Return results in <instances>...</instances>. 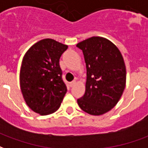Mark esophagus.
I'll return each instance as SVG.
<instances>
[{
  "mask_svg": "<svg viewBox=\"0 0 148 148\" xmlns=\"http://www.w3.org/2000/svg\"><path fill=\"white\" fill-rule=\"evenodd\" d=\"M75 84H76V81H73V82H71L70 83V85H71V87H73Z\"/></svg>",
  "mask_w": 148,
  "mask_h": 148,
  "instance_id": "obj_1",
  "label": "esophagus"
}]
</instances>
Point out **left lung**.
<instances>
[{
    "label": "left lung",
    "mask_w": 148,
    "mask_h": 148,
    "mask_svg": "<svg viewBox=\"0 0 148 148\" xmlns=\"http://www.w3.org/2000/svg\"><path fill=\"white\" fill-rule=\"evenodd\" d=\"M85 57L87 70L84 96L80 108L91 115L104 114L114 108L126 83V69L120 50L103 37H92L77 44Z\"/></svg>",
    "instance_id": "left-lung-1"
}]
</instances>
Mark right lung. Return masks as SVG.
I'll list each match as a JSON object with an SVG mask.
<instances>
[{"instance_id": "1", "label": "right lung", "mask_w": 148, "mask_h": 148, "mask_svg": "<svg viewBox=\"0 0 148 148\" xmlns=\"http://www.w3.org/2000/svg\"><path fill=\"white\" fill-rule=\"evenodd\" d=\"M66 45L45 38L33 45L22 60L19 83L27 106L35 113L48 115L60 108L66 87L62 79L60 59Z\"/></svg>"}]
</instances>
